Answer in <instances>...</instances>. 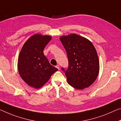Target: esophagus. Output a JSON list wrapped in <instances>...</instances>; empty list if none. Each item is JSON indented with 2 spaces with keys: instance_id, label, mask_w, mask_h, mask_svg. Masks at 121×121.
<instances>
[{
  "instance_id": "34e87169",
  "label": "esophagus",
  "mask_w": 121,
  "mask_h": 121,
  "mask_svg": "<svg viewBox=\"0 0 121 121\" xmlns=\"http://www.w3.org/2000/svg\"><path fill=\"white\" fill-rule=\"evenodd\" d=\"M56 68H57L58 69H59V68H60V66H59V65H56Z\"/></svg>"
}]
</instances>
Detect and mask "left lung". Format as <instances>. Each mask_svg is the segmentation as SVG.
Segmentation results:
<instances>
[{"instance_id":"obj_1","label":"left lung","mask_w":121,"mask_h":121,"mask_svg":"<svg viewBox=\"0 0 121 121\" xmlns=\"http://www.w3.org/2000/svg\"><path fill=\"white\" fill-rule=\"evenodd\" d=\"M67 54L69 66L65 70L69 85L83 89L93 84L98 76L99 64L94 46L87 38L76 34L60 37Z\"/></svg>"}]
</instances>
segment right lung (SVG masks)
<instances>
[{
    "instance_id": "right-lung-1",
    "label": "right lung",
    "mask_w": 121,
    "mask_h": 121,
    "mask_svg": "<svg viewBox=\"0 0 121 121\" xmlns=\"http://www.w3.org/2000/svg\"><path fill=\"white\" fill-rule=\"evenodd\" d=\"M51 39L50 35L34 34L25 42L19 53V74L26 83L35 89L43 87L58 70L49 64L43 54L44 48Z\"/></svg>"
}]
</instances>
